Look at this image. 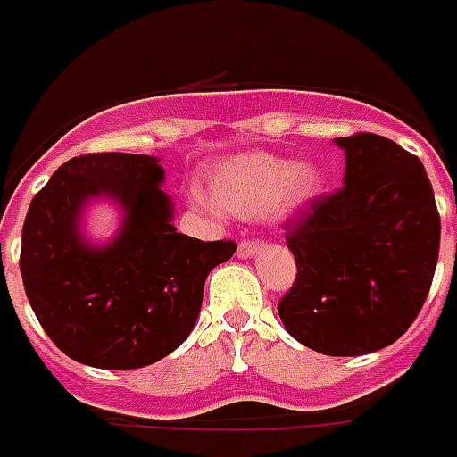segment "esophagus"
<instances>
[{"instance_id":"34e87169","label":"esophagus","mask_w":457,"mask_h":457,"mask_svg":"<svg viewBox=\"0 0 457 457\" xmlns=\"http://www.w3.org/2000/svg\"><path fill=\"white\" fill-rule=\"evenodd\" d=\"M265 248V243L262 241H241L238 243V257H250L260 253V250Z\"/></svg>"}]
</instances>
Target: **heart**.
<instances>
[{"label": "heart", "instance_id": "heart-1", "mask_svg": "<svg viewBox=\"0 0 457 457\" xmlns=\"http://www.w3.org/2000/svg\"><path fill=\"white\" fill-rule=\"evenodd\" d=\"M212 195H195L204 209L216 212L224 207L236 216L257 219V216L291 209L306 204L311 197L320 192L322 176L313 163H296L270 156V154H250L221 163L212 173Z\"/></svg>", "mask_w": 457, "mask_h": 457}]
</instances>
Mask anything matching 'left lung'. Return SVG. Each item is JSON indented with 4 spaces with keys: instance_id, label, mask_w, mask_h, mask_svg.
<instances>
[{
    "instance_id": "8db88e82",
    "label": "left lung",
    "mask_w": 457,
    "mask_h": 457,
    "mask_svg": "<svg viewBox=\"0 0 457 457\" xmlns=\"http://www.w3.org/2000/svg\"><path fill=\"white\" fill-rule=\"evenodd\" d=\"M345 185L287 221L296 279L281 296L291 337L328 356H361L407 332L436 272L441 216L421 161L371 132L335 139Z\"/></svg>"
}]
</instances>
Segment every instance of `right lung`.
Returning <instances> with one entry per match:
<instances>
[{
    "label": "right lung",
    "instance_id": "obj_1",
    "mask_svg": "<svg viewBox=\"0 0 457 457\" xmlns=\"http://www.w3.org/2000/svg\"><path fill=\"white\" fill-rule=\"evenodd\" d=\"M163 168L144 154H84L62 163L30 202L21 277L37 322L60 352L96 369H142L183 345L197 322L204 279L233 241L178 233L161 190ZM108 194L126 209L103 249L78 233L86 201Z\"/></svg>",
    "mask_w": 457,
    "mask_h": 457
}]
</instances>
